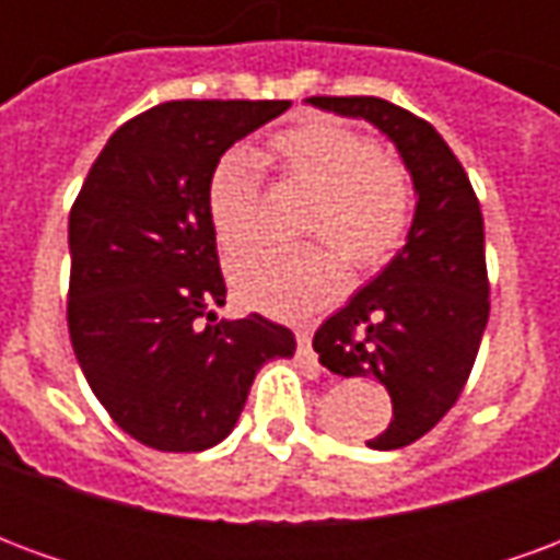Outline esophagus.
<instances>
[{"instance_id": "34e87169", "label": "esophagus", "mask_w": 560, "mask_h": 560, "mask_svg": "<svg viewBox=\"0 0 560 560\" xmlns=\"http://www.w3.org/2000/svg\"><path fill=\"white\" fill-rule=\"evenodd\" d=\"M296 357H300L305 365H315L317 369V357L315 351H312V332H308V329H296Z\"/></svg>"}]
</instances>
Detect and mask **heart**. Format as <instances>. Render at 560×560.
I'll return each mask as SVG.
<instances>
[{
	"mask_svg": "<svg viewBox=\"0 0 560 560\" xmlns=\"http://www.w3.org/2000/svg\"><path fill=\"white\" fill-rule=\"evenodd\" d=\"M269 152L288 179L315 188L303 231L329 240L345 264L369 272L405 245L413 219L411 176L363 131L315 116L272 135ZM207 209L228 255L255 236L260 176L248 149H233L215 164ZM228 272L243 303L279 317L312 315L345 281L339 257L327 243L255 245L233 255Z\"/></svg>",
	"mask_w": 560,
	"mask_h": 560,
	"instance_id": "obj_1",
	"label": "heart"
}]
</instances>
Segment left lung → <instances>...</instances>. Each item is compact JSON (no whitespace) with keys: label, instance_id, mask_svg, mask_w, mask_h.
Wrapping results in <instances>:
<instances>
[{"label":"left lung","instance_id":"1","mask_svg":"<svg viewBox=\"0 0 560 560\" xmlns=\"http://www.w3.org/2000/svg\"><path fill=\"white\" fill-rule=\"evenodd\" d=\"M308 102L375 122L399 147L417 188L405 248L312 341L329 372L377 377L387 387L393 420L365 444L399 450L432 432L456 405L480 351L489 320L480 200L446 140L411 110L372 95Z\"/></svg>","mask_w":560,"mask_h":560}]
</instances>
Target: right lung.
Returning a JSON list of instances; mask_svg holds the SVG:
<instances>
[{
    "label": "right lung",
    "instance_id": "obj_1",
    "mask_svg": "<svg viewBox=\"0 0 560 560\" xmlns=\"http://www.w3.org/2000/svg\"><path fill=\"white\" fill-rule=\"evenodd\" d=\"M291 102H164L116 128L68 219V332L110 420L161 453H200L240 420L257 369L293 357L267 317L219 320L228 288L209 176Z\"/></svg>",
    "mask_w": 560,
    "mask_h": 560
}]
</instances>
